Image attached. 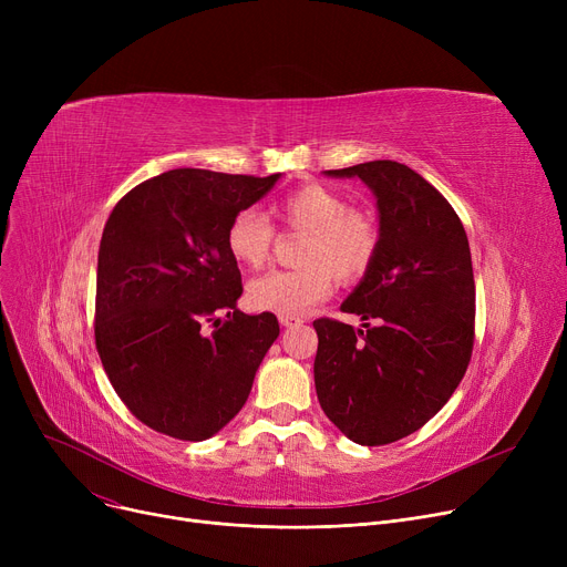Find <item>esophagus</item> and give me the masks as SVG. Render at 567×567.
Returning <instances> with one entry per match:
<instances>
[{"label":"esophagus","mask_w":567,"mask_h":567,"mask_svg":"<svg viewBox=\"0 0 567 567\" xmlns=\"http://www.w3.org/2000/svg\"><path fill=\"white\" fill-rule=\"evenodd\" d=\"M280 326H285V329H296V326L303 323V317H296V315H280L278 317Z\"/></svg>","instance_id":"obj_1"}]
</instances>
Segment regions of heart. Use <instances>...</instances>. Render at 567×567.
Here are the masks:
<instances>
[{
	"mask_svg": "<svg viewBox=\"0 0 567 567\" xmlns=\"http://www.w3.org/2000/svg\"><path fill=\"white\" fill-rule=\"evenodd\" d=\"M287 231L306 234L301 268H278L250 280V308L276 315H301L329 299L336 278L361 280L377 257L379 231L374 220L321 184H306L287 193L274 206ZM276 229L255 208L238 212L225 231L227 252L236 264L259 268L271 257Z\"/></svg>",
	"mask_w": 567,
	"mask_h": 567,
	"instance_id": "heart-1",
	"label": "heart"
}]
</instances>
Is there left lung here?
Masks as SVG:
<instances>
[{"label": "left lung", "mask_w": 567, "mask_h": 567, "mask_svg": "<svg viewBox=\"0 0 567 567\" xmlns=\"http://www.w3.org/2000/svg\"><path fill=\"white\" fill-rule=\"evenodd\" d=\"M329 174L359 176L374 190L381 236L370 271L340 308L361 315L363 329L329 317L312 321L317 398L351 441L385 445L436 415L468 368V238L451 202L402 163L370 161Z\"/></svg>", "instance_id": "left-lung-1"}]
</instances>
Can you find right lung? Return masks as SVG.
I'll return each instance as SVG.
<instances>
[{"label":"right lung","instance_id":"1","mask_svg":"<svg viewBox=\"0 0 567 567\" xmlns=\"http://www.w3.org/2000/svg\"><path fill=\"white\" fill-rule=\"evenodd\" d=\"M278 176L169 169L112 208L99 250L94 338L114 393L146 427L202 441L246 404L280 326L274 312L236 310L244 285L225 231Z\"/></svg>","mask_w":567,"mask_h":567}]
</instances>
